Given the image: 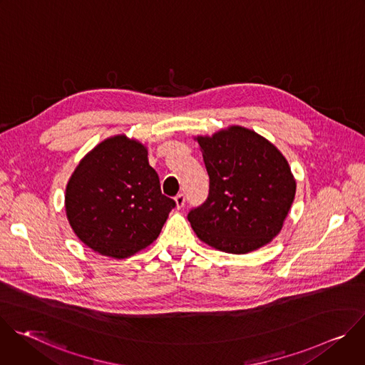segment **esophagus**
<instances>
[{
	"instance_id": "34e87169",
	"label": "esophagus",
	"mask_w": 365,
	"mask_h": 365,
	"mask_svg": "<svg viewBox=\"0 0 365 365\" xmlns=\"http://www.w3.org/2000/svg\"><path fill=\"white\" fill-rule=\"evenodd\" d=\"M175 200H176V206L180 210V207H183V205H185V202H186L185 193H178L176 197H175Z\"/></svg>"
}]
</instances>
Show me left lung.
I'll list each match as a JSON object with an SVG mask.
<instances>
[{
  "label": "left lung",
  "instance_id": "8db88e82",
  "mask_svg": "<svg viewBox=\"0 0 365 365\" xmlns=\"http://www.w3.org/2000/svg\"><path fill=\"white\" fill-rule=\"evenodd\" d=\"M196 140L210 176V195L187 214L196 235L231 254L270 242L280 232L296 193L283 154L238 125Z\"/></svg>",
  "mask_w": 365,
  "mask_h": 365
}]
</instances>
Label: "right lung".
I'll return each mask as SVG.
<instances>
[{"label": "right lung", "mask_w": 365, "mask_h": 365, "mask_svg": "<svg viewBox=\"0 0 365 365\" xmlns=\"http://www.w3.org/2000/svg\"><path fill=\"white\" fill-rule=\"evenodd\" d=\"M65 206L85 245L102 255L127 258L159 237L176 202L162 193L147 148L115 135L81 160L68 183Z\"/></svg>", "instance_id": "right-lung-1"}]
</instances>
